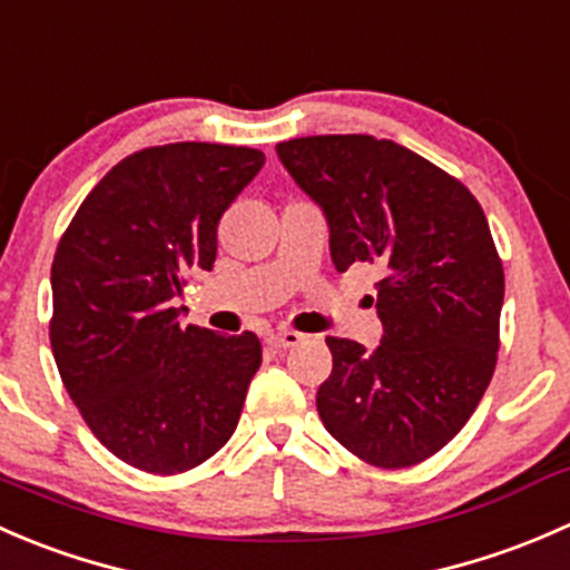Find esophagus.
I'll return each instance as SVG.
<instances>
[{
  "label": "esophagus",
  "instance_id": "1",
  "mask_svg": "<svg viewBox=\"0 0 570 570\" xmlns=\"http://www.w3.org/2000/svg\"><path fill=\"white\" fill-rule=\"evenodd\" d=\"M301 333L297 331H278V333H269L267 336V344H273V347H295V344H301Z\"/></svg>",
  "mask_w": 570,
  "mask_h": 570
}]
</instances>
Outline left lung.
Wrapping results in <instances>:
<instances>
[{"label": "left lung", "instance_id": "left-lung-1", "mask_svg": "<svg viewBox=\"0 0 570 570\" xmlns=\"http://www.w3.org/2000/svg\"><path fill=\"white\" fill-rule=\"evenodd\" d=\"M275 151L325 212L338 273L383 269L381 347L325 338L322 424L377 469L428 461L461 433L497 370L504 269L485 212L465 184L394 140L317 135Z\"/></svg>", "mask_w": 570, "mask_h": 570}]
</instances>
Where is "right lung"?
<instances>
[{
  "label": "right lung",
  "instance_id": "right-lung-1",
  "mask_svg": "<svg viewBox=\"0 0 570 570\" xmlns=\"http://www.w3.org/2000/svg\"><path fill=\"white\" fill-rule=\"evenodd\" d=\"M258 148L168 142L90 189L51 262L49 342L96 439L148 474L209 461L237 430L262 366L256 333L178 322L174 297L212 269L217 223L262 170Z\"/></svg>",
  "mask_w": 570,
  "mask_h": 570
}]
</instances>
